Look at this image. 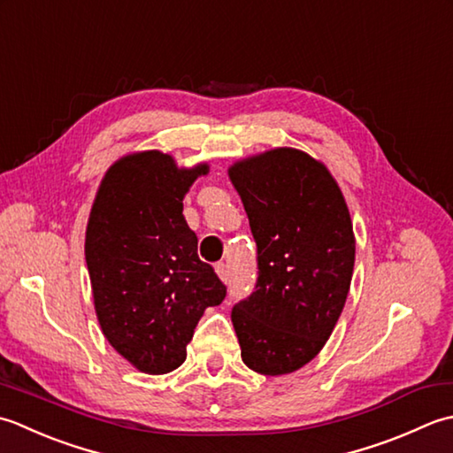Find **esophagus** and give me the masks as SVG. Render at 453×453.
Listing matches in <instances>:
<instances>
[{"label":"esophagus","mask_w":453,"mask_h":453,"mask_svg":"<svg viewBox=\"0 0 453 453\" xmlns=\"http://www.w3.org/2000/svg\"><path fill=\"white\" fill-rule=\"evenodd\" d=\"M215 270H217V275L220 280H223L225 283L228 281V278H230V270H228V264H225V262H220V264H217L215 265Z\"/></svg>","instance_id":"1"}]
</instances>
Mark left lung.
Here are the masks:
<instances>
[{
    "instance_id": "left-lung-1",
    "label": "left lung",
    "mask_w": 453,
    "mask_h": 453,
    "mask_svg": "<svg viewBox=\"0 0 453 453\" xmlns=\"http://www.w3.org/2000/svg\"><path fill=\"white\" fill-rule=\"evenodd\" d=\"M228 178L257 246L256 291L230 315L240 354L256 373H293L325 348L348 297L346 199L325 164L288 146L234 162Z\"/></svg>"
}]
</instances>
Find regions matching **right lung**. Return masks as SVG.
Returning <instances> with one entry per match:
<instances>
[{
    "label": "right lung",
    "mask_w": 453,
    "mask_h": 453,
    "mask_svg": "<svg viewBox=\"0 0 453 453\" xmlns=\"http://www.w3.org/2000/svg\"><path fill=\"white\" fill-rule=\"evenodd\" d=\"M209 164L180 168L160 150L133 152L105 172L86 228L96 315L107 342L138 372L186 362L193 330L226 288L197 256L183 197Z\"/></svg>",
    "instance_id": "add662e5"
}]
</instances>
